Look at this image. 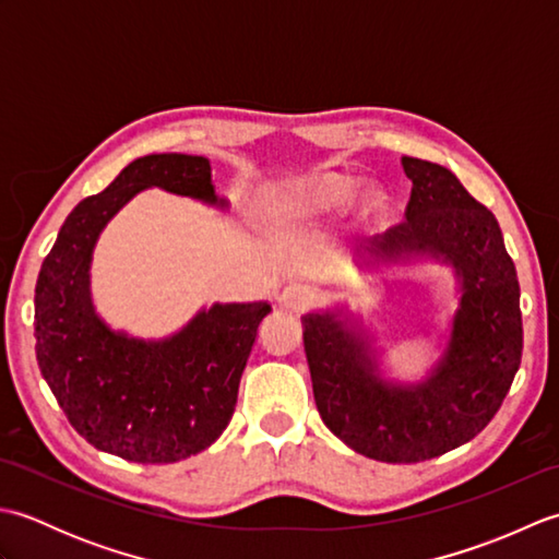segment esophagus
Returning a JSON list of instances; mask_svg holds the SVG:
<instances>
[{"instance_id":"obj_1","label":"esophagus","mask_w":559,"mask_h":559,"mask_svg":"<svg viewBox=\"0 0 559 559\" xmlns=\"http://www.w3.org/2000/svg\"><path fill=\"white\" fill-rule=\"evenodd\" d=\"M278 302L283 310H290V312H305L307 307L312 305V290L302 286V283H290L281 290L278 295Z\"/></svg>"}]
</instances>
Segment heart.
<instances>
[{
	"label": "heart",
	"mask_w": 559,
	"mask_h": 559,
	"mask_svg": "<svg viewBox=\"0 0 559 559\" xmlns=\"http://www.w3.org/2000/svg\"><path fill=\"white\" fill-rule=\"evenodd\" d=\"M358 180L341 170H312L286 182L264 204V221L273 228H293L329 216L348 204ZM389 197L382 187H367L358 197V218L379 223L386 216Z\"/></svg>",
	"instance_id": "heart-1"
}]
</instances>
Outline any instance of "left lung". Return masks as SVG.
<instances>
[{
  "label": "left lung",
  "mask_w": 559,
  "mask_h": 559,
  "mask_svg": "<svg viewBox=\"0 0 559 559\" xmlns=\"http://www.w3.org/2000/svg\"><path fill=\"white\" fill-rule=\"evenodd\" d=\"M406 221L374 235L367 264L427 257L454 269L461 300L447 348L423 382L379 374L360 329L336 312L302 317L317 411L341 442L386 463H418L471 442L500 411L521 365L519 281L492 211L442 165L403 156Z\"/></svg>",
  "instance_id": "8db88e82"
}]
</instances>
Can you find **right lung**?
<instances>
[{"instance_id": "right-lung-1", "label": "right lung", "mask_w": 559, "mask_h": 559, "mask_svg": "<svg viewBox=\"0 0 559 559\" xmlns=\"http://www.w3.org/2000/svg\"><path fill=\"white\" fill-rule=\"evenodd\" d=\"M225 209L211 163L187 153L136 158L100 194L69 213L35 283V355L74 430L100 451L136 463H175L228 427L237 386L269 302H216L177 334L144 341L115 331L91 298L93 247L141 189Z\"/></svg>"}]
</instances>
